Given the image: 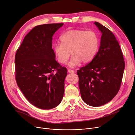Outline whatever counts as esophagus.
<instances>
[{"mask_svg":"<svg viewBox=\"0 0 135 135\" xmlns=\"http://www.w3.org/2000/svg\"><path fill=\"white\" fill-rule=\"evenodd\" d=\"M68 72L69 73H74V71H73V70H72V69H68Z\"/></svg>","mask_w":135,"mask_h":135,"instance_id":"1","label":"esophagus"}]
</instances>
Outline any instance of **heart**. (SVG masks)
<instances>
[{"label":"heart","mask_w":135,"mask_h":135,"mask_svg":"<svg viewBox=\"0 0 135 135\" xmlns=\"http://www.w3.org/2000/svg\"><path fill=\"white\" fill-rule=\"evenodd\" d=\"M61 43H55L53 50L57 61L62 64L68 63L71 67L78 66L82 62H91L95 56L99 46L97 34L92 31L71 30L64 32L60 37Z\"/></svg>","instance_id":"1"}]
</instances>
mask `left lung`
I'll list each match as a JSON object with an SVG mask.
<instances>
[{"label":"left lung","mask_w":135,"mask_h":135,"mask_svg":"<svg viewBox=\"0 0 135 135\" xmlns=\"http://www.w3.org/2000/svg\"><path fill=\"white\" fill-rule=\"evenodd\" d=\"M102 33L100 46L93 60L78 70L79 87L83 100L91 107L108 103L118 93L125 69L122 51L114 35L98 22Z\"/></svg>","instance_id":"left-lung-1"}]
</instances>
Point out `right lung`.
Masks as SVG:
<instances>
[{
    "mask_svg": "<svg viewBox=\"0 0 135 135\" xmlns=\"http://www.w3.org/2000/svg\"><path fill=\"white\" fill-rule=\"evenodd\" d=\"M63 25L35 26L26 35L15 55L17 84L27 100L41 109L56 107L64 95L67 68L55 60L52 46V36Z\"/></svg>",
    "mask_w": 135,
    "mask_h": 135,
    "instance_id": "add662e5",
    "label": "right lung"
}]
</instances>
